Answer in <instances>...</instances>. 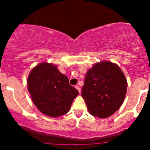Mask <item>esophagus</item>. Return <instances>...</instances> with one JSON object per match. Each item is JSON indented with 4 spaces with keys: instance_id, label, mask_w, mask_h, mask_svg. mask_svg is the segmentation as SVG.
<instances>
[{
    "instance_id": "1",
    "label": "esophagus",
    "mask_w": 150,
    "mask_h": 150,
    "mask_svg": "<svg viewBox=\"0 0 150 150\" xmlns=\"http://www.w3.org/2000/svg\"><path fill=\"white\" fill-rule=\"evenodd\" d=\"M75 88H76L77 90H78V91H79V93H80V92H81V88H80L79 86H75Z\"/></svg>"
}]
</instances>
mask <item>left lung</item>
I'll return each instance as SVG.
<instances>
[{
    "mask_svg": "<svg viewBox=\"0 0 150 150\" xmlns=\"http://www.w3.org/2000/svg\"><path fill=\"white\" fill-rule=\"evenodd\" d=\"M126 88L127 81L120 67L103 62L88 71L81 94L91 115L106 118L122 105Z\"/></svg>",
    "mask_w": 150,
    "mask_h": 150,
    "instance_id": "8db88e82",
    "label": "left lung"
}]
</instances>
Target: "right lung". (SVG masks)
<instances>
[{"label": "right lung", "instance_id": "right-lung-1", "mask_svg": "<svg viewBox=\"0 0 150 150\" xmlns=\"http://www.w3.org/2000/svg\"><path fill=\"white\" fill-rule=\"evenodd\" d=\"M28 85L33 103L42 113L50 117L67 113L73 99L79 93L57 67L46 62L32 69Z\"/></svg>", "mask_w": 150, "mask_h": 150}]
</instances>
